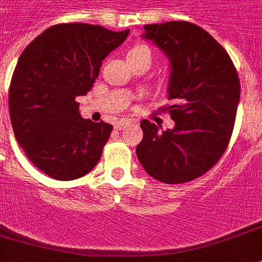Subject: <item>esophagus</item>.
<instances>
[{"label":"esophagus","mask_w":262,"mask_h":262,"mask_svg":"<svg viewBox=\"0 0 262 262\" xmlns=\"http://www.w3.org/2000/svg\"><path fill=\"white\" fill-rule=\"evenodd\" d=\"M127 124H128V122H127V120H119L118 123H115V129H119V131H120V129L124 128Z\"/></svg>","instance_id":"obj_1"}]
</instances>
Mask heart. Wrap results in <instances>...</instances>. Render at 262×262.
<instances>
[{
	"label": "heart",
	"instance_id": "heart-1",
	"mask_svg": "<svg viewBox=\"0 0 262 262\" xmlns=\"http://www.w3.org/2000/svg\"><path fill=\"white\" fill-rule=\"evenodd\" d=\"M128 55H147L151 57V52L150 48L146 47V45H136V47H134V48L128 52Z\"/></svg>",
	"mask_w": 262,
	"mask_h": 262
}]
</instances>
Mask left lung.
Listing matches in <instances>:
<instances>
[{
    "label": "left lung",
    "mask_w": 262,
    "mask_h": 262,
    "mask_svg": "<svg viewBox=\"0 0 262 262\" xmlns=\"http://www.w3.org/2000/svg\"><path fill=\"white\" fill-rule=\"evenodd\" d=\"M170 60L168 100L162 108L175 122L159 133L142 120L143 139L136 147L140 165L157 181L185 183L204 175L226 150L239 101L238 73L228 52L206 30L187 21L144 25Z\"/></svg>",
    "instance_id": "8db88e82"
}]
</instances>
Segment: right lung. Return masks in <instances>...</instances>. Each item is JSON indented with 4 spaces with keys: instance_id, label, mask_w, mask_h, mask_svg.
<instances>
[{
    "instance_id": "obj_1",
    "label": "right lung",
    "mask_w": 262,
    "mask_h": 262,
    "mask_svg": "<svg viewBox=\"0 0 262 262\" xmlns=\"http://www.w3.org/2000/svg\"><path fill=\"white\" fill-rule=\"evenodd\" d=\"M129 30L57 24L19 56L9 88V114L17 142L48 177L72 181L96 166L112 126L83 119L77 96L87 95L101 61Z\"/></svg>"
}]
</instances>
